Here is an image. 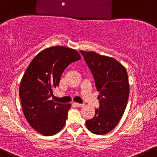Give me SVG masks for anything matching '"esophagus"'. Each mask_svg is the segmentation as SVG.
<instances>
[{"label": "esophagus", "mask_w": 157, "mask_h": 157, "mask_svg": "<svg viewBox=\"0 0 157 157\" xmlns=\"http://www.w3.org/2000/svg\"><path fill=\"white\" fill-rule=\"evenodd\" d=\"M73 104L75 105V106H77V107H82V106H84L83 104H78V103H74Z\"/></svg>", "instance_id": "obj_1"}]
</instances>
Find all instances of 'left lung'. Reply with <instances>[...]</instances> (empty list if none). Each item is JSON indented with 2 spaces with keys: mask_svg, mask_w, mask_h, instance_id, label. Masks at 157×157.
I'll return each mask as SVG.
<instances>
[{
  "mask_svg": "<svg viewBox=\"0 0 157 157\" xmlns=\"http://www.w3.org/2000/svg\"><path fill=\"white\" fill-rule=\"evenodd\" d=\"M92 70L99 92V109L94 118L86 121L88 130L97 135L113 130L123 116L130 93L125 67L114 58L94 51H80Z\"/></svg>",
  "mask_w": 157,
  "mask_h": 157,
  "instance_id": "obj_1",
  "label": "left lung"
}]
</instances>
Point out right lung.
Wrapping results in <instances>:
<instances>
[{
  "instance_id": "right-lung-1",
  "label": "right lung",
  "mask_w": 157,
  "mask_h": 157,
  "mask_svg": "<svg viewBox=\"0 0 157 157\" xmlns=\"http://www.w3.org/2000/svg\"><path fill=\"white\" fill-rule=\"evenodd\" d=\"M80 53L65 46H53L39 52L30 62L21 80L19 95L24 115L36 131L49 136L65 126L71 104L50 100L61 75Z\"/></svg>"
}]
</instances>
